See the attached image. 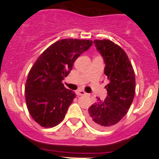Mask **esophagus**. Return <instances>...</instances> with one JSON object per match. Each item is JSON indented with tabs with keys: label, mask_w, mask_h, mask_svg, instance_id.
Here are the masks:
<instances>
[{
	"label": "esophagus",
	"mask_w": 159,
	"mask_h": 159,
	"mask_svg": "<svg viewBox=\"0 0 159 159\" xmlns=\"http://www.w3.org/2000/svg\"><path fill=\"white\" fill-rule=\"evenodd\" d=\"M77 94H78V95H85L86 94V93L84 92V91H83V90H78V91H77Z\"/></svg>",
	"instance_id": "esophagus-1"
}]
</instances>
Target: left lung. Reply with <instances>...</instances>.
Listing matches in <instances>:
<instances>
[{
  "label": "left lung",
  "instance_id": "1",
  "mask_svg": "<svg viewBox=\"0 0 159 159\" xmlns=\"http://www.w3.org/2000/svg\"><path fill=\"white\" fill-rule=\"evenodd\" d=\"M94 44L103 57L109 83L105 86L106 98H96L97 102L89 108L87 118L96 129H106L127 114L135 93V76L128 55L119 46L106 39L95 40Z\"/></svg>",
  "mask_w": 159,
  "mask_h": 159
}]
</instances>
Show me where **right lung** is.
<instances>
[{
	"instance_id": "right-lung-1",
	"label": "right lung",
	"mask_w": 159,
	"mask_h": 159,
	"mask_svg": "<svg viewBox=\"0 0 159 159\" xmlns=\"http://www.w3.org/2000/svg\"><path fill=\"white\" fill-rule=\"evenodd\" d=\"M92 45V41L62 39L51 44L33 65L25 84V99L30 115L44 128L58 125L76 94L62 81L74 63Z\"/></svg>"
}]
</instances>
